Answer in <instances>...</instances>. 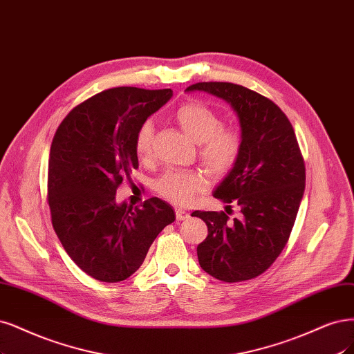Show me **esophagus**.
I'll return each instance as SVG.
<instances>
[{
	"instance_id": "34e87169",
	"label": "esophagus",
	"mask_w": 354,
	"mask_h": 354,
	"mask_svg": "<svg viewBox=\"0 0 354 354\" xmlns=\"http://www.w3.org/2000/svg\"><path fill=\"white\" fill-rule=\"evenodd\" d=\"M187 216H189L187 211L181 209V208H177V209H176V218H177V221H183V219H186Z\"/></svg>"
}]
</instances>
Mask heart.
I'll return each mask as SVG.
<instances>
[{
    "label": "heart",
    "mask_w": 354,
    "mask_h": 354,
    "mask_svg": "<svg viewBox=\"0 0 354 354\" xmlns=\"http://www.w3.org/2000/svg\"><path fill=\"white\" fill-rule=\"evenodd\" d=\"M176 120L186 135L198 142L201 161L215 174H225L237 164L241 149V133L231 126H223L216 111L199 101L180 105ZM153 123L145 120L135 135V151L140 161L152 156ZM208 186V176L202 169H168L155 181L153 189L160 196L176 205L190 203L198 193Z\"/></svg>",
    "instance_id": "obj_1"
}]
</instances>
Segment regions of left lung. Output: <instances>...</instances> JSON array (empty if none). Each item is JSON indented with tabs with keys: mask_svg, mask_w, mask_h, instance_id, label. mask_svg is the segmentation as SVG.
<instances>
[{
	"mask_svg": "<svg viewBox=\"0 0 354 354\" xmlns=\"http://www.w3.org/2000/svg\"><path fill=\"white\" fill-rule=\"evenodd\" d=\"M186 91H203L231 104L241 126L243 149L214 196L227 212L194 211L208 227L198 246L199 265L224 283L263 274L286 248L304 192L306 168L287 115L266 96L241 84L199 82ZM241 215L231 220L232 205Z\"/></svg>",
	"mask_w": 354,
	"mask_h": 354,
	"instance_id": "obj_1",
	"label": "left lung"
}]
</instances>
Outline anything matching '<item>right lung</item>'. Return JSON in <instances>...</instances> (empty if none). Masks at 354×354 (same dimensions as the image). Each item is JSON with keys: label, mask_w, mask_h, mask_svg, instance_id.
I'll list each match as a JSON object with an SVG mask.
<instances>
[{"label": "right lung", "mask_w": 354, "mask_h": 354, "mask_svg": "<svg viewBox=\"0 0 354 354\" xmlns=\"http://www.w3.org/2000/svg\"><path fill=\"white\" fill-rule=\"evenodd\" d=\"M173 96L171 89L113 88L75 106L58 126L48 162V205L55 233L83 272L124 281L176 215L151 198L115 203V192L139 167L138 127Z\"/></svg>", "instance_id": "right-lung-1"}]
</instances>
